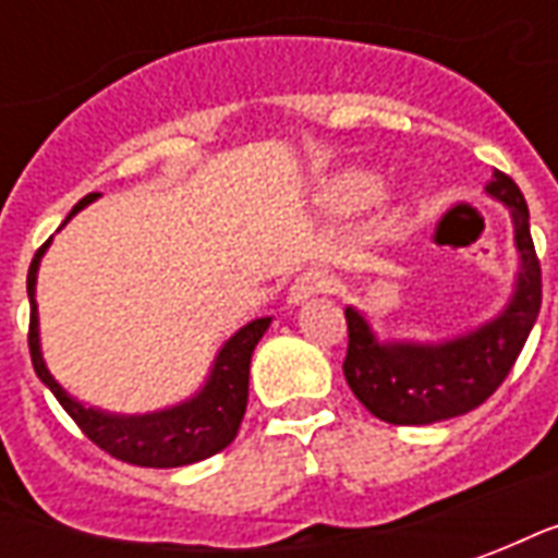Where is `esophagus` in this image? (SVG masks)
Returning <instances> with one entry per match:
<instances>
[{
  "mask_svg": "<svg viewBox=\"0 0 558 558\" xmlns=\"http://www.w3.org/2000/svg\"><path fill=\"white\" fill-rule=\"evenodd\" d=\"M331 287H335V278H331L328 271H323V268H311V271H304V275H299V278L292 280L290 292H287V302H311L319 292H331Z\"/></svg>",
  "mask_w": 558,
  "mask_h": 558,
  "instance_id": "obj_1",
  "label": "esophagus"
}]
</instances>
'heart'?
Here are the masks:
<instances>
[{
    "instance_id": "1",
    "label": "heart",
    "mask_w": 558,
    "mask_h": 558,
    "mask_svg": "<svg viewBox=\"0 0 558 558\" xmlns=\"http://www.w3.org/2000/svg\"><path fill=\"white\" fill-rule=\"evenodd\" d=\"M376 194L374 172L367 170H343L335 179H328L323 187V199L335 211H352L362 208Z\"/></svg>"
}]
</instances>
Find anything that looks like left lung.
<instances>
[{
    "label": "left lung",
    "mask_w": 558,
    "mask_h": 558,
    "mask_svg": "<svg viewBox=\"0 0 558 558\" xmlns=\"http://www.w3.org/2000/svg\"><path fill=\"white\" fill-rule=\"evenodd\" d=\"M484 194L511 215L517 275L499 314L445 340L379 338L359 307H347L350 347L343 376L364 410L388 424H436L466 415L502 386L541 311V266L529 208L514 179L493 170Z\"/></svg>",
    "instance_id": "8db88e82"
}]
</instances>
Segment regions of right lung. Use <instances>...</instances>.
Returning <instances> with one entry per match:
<instances>
[{"mask_svg": "<svg viewBox=\"0 0 558 558\" xmlns=\"http://www.w3.org/2000/svg\"><path fill=\"white\" fill-rule=\"evenodd\" d=\"M101 194H89L71 208L65 223L77 211L95 203ZM62 223V227H65ZM53 242V239H50ZM50 242L41 244V251L35 254L26 278V292H29V352L32 367L44 386L53 391V398L62 403V410L77 421V427L92 442L104 448L116 460H125L134 466L151 469H172L199 463L206 457L218 454L235 439V433L242 427L244 410H247V376H251V355L256 343L271 326V316H259L242 326L232 338L223 340V347L215 355V362L208 367V376L203 386L196 388L191 398L179 400L172 407L155 412H110L89 407L80 398H74L44 362L41 352V319H38V302H35V287H38V268L47 254Z\"/></svg>", "mask_w": 558, "mask_h": 558, "instance_id": "add662e5", "label": "right lung"}]
</instances>
